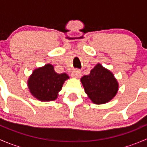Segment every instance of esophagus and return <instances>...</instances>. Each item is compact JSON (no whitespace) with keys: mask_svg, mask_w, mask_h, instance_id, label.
<instances>
[{"mask_svg":"<svg viewBox=\"0 0 147 147\" xmlns=\"http://www.w3.org/2000/svg\"><path fill=\"white\" fill-rule=\"evenodd\" d=\"M81 75H82V74H81V72L79 70V69H74V70L72 72V73H71V76H72V78H80Z\"/></svg>","mask_w":147,"mask_h":147,"instance_id":"esophagus-1","label":"esophagus"}]
</instances>
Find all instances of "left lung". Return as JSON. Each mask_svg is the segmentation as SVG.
Returning <instances> with one entry per match:
<instances>
[{
  "instance_id": "left-lung-1",
  "label": "left lung",
  "mask_w": 147,
  "mask_h": 147,
  "mask_svg": "<svg viewBox=\"0 0 147 147\" xmlns=\"http://www.w3.org/2000/svg\"><path fill=\"white\" fill-rule=\"evenodd\" d=\"M85 93L92 102L104 104L110 101L118 90V83L113 74L97 64L90 72V75L81 78Z\"/></svg>"
}]
</instances>
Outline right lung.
Segmentation results:
<instances>
[{"label":"right lung","mask_w":147,"mask_h":147,"mask_svg":"<svg viewBox=\"0 0 147 147\" xmlns=\"http://www.w3.org/2000/svg\"><path fill=\"white\" fill-rule=\"evenodd\" d=\"M68 78L67 74L57 73L53 65L47 64L33 71L28 80V88L39 100L53 101L57 98V93Z\"/></svg>","instance_id":"1"}]
</instances>
